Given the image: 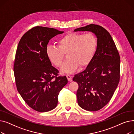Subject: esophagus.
Instances as JSON below:
<instances>
[{
	"instance_id": "1",
	"label": "esophagus",
	"mask_w": 134,
	"mask_h": 134,
	"mask_svg": "<svg viewBox=\"0 0 134 134\" xmlns=\"http://www.w3.org/2000/svg\"><path fill=\"white\" fill-rule=\"evenodd\" d=\"M66 76H67V78L68 81H72V76H71V75H69V74H67L66 75Z\"/></svg>"
}]
</instances>
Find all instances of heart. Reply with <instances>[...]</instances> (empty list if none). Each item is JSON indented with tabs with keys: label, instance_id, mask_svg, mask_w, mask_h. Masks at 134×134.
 Wrapping results in <instances>:
<instances>
[{
	"label": "heart",
	"instance_id": "b5f03b06",
	"mask_svg": "<svg viewBox=\"0 0 134 134\" xmlns=\"http://www.w3.org/2000/svg\"><path fill=\"white\" fill-rule=\"evenodd\" d=\"M58 43V46H47V55L56 67H60L64 54L67 53L68 60L63 63L61 71L70 73L74 72L78 65L82 67L88 64L96 51L97 40L92 33L70 32L60 38Z\"/></svg>",
	"mask_w": 134,
	"mask_h": 134
}]
</instances>
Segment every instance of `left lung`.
<instances>
[{
	"label": "left lung",
	"mask_w": 134,
	"mask_h": 134,
	"mask_svg": "<svg viewBox=\"0 0 134 134\" xmlns=\"http://www.w3.org/2000/svg\"><path fill=\"white\" fill-rule=\"evenodd\" d=\"M75 31H89L97 37V47L86 68L74 75L73 80L79 85L76 92L79 106L96 111L111 100L120 79V56L110 33L96 24L79 27Z\"/></svg>",
	"instance_id": "1"
}]
</instances>
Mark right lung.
Instances as JSON below:
<instances>
[{
    "mask_svg": "<svg viewBox=\"0 0 134 134\" xmlns=\"http://www.w3.org/2000/svg\"><path fill=\"white\" fill-rule=\"evenodd\" d=\"M63 32L35 26L23 35L18 44L13 65L17 89L29 107L38 112L55 108L60 91L68 82L66 76L59 75L46 53L49 40Z\"/></svg>",
    "mask_w": 134,
    "mask_h": 134,
    "instance_id": "right-lung-1",
    "label": "right lung"
}]
</instances>
